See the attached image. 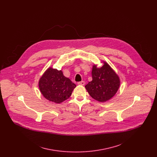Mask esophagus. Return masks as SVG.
<instances>
[{
  "instance_id": "esophagus-1",
  "label": "esophagus",
  "mask_w": 157,
  "mask_h": 157,
  "mask_svg": "<svg viewBox=\"0 0 157 157\" xmlns=\"http://www.w3.org/2000/svg\"><path fill=\"white\" fill-rule=\"evenodd\" d=\"M85 83L84 81H81V82H79L78 83V84L79 85H84Z\"/></svg>"
}]
</instances>
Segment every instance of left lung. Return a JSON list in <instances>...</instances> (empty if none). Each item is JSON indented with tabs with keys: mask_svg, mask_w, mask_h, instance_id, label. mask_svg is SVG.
<instances>
[{
	"mask_svg": "<svg viewBox=\"0 0 157 157\" xmlns=\"http://www.w3.org/2000/svg\"><path fill=\"white\" fill-rule=\"evenodd\" d=\"M103 63L101 67H98L97 65L93 66L92 81L85 86L90 97L100 102H104L111 99L120 86L118 75L107 62L103 61Z\"/></svg>",
	"mask_w": 157,
	"mask_h": 157,
	"instance_id": "8db88e82",
	"label": "left lung"
}]
</instances>
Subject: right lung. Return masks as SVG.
Wrapping results in <instances>:
<instances>
[{"label": "right lung", "mask_w": 157, "mask_h": 157, "mask_svg": "<svg viewBox=\"0 0 157 157\" xmlns=\"http://www.w3.org/2000/svg\"><path fill=\"white\" fill-rule=\"evenodd\" d=\"M76 85L65 77L61 70L49 67L39 81V88L48 101L60 104L71 97Z\"/></svg>", "instance_id": "right-lung-1"}]
</instances>
